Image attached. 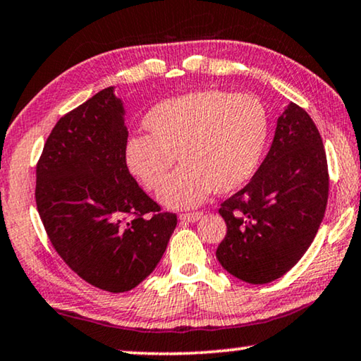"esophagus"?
<instances>
[{
  "mask_svg": "<svg viewBox=\"0 0 361 361\" xmlns=\"http://www.w3.org/2000/svg\"><path fill=\"white\" fill-rule=\"evenodd\" d=\"M202 217V212H191V214H180L181 222H197Z\"/></svg>",
  "mask_w": 361,
  "mask_h": 361,
  "instance_id": "1",
  "label": "esophagus"
}]
</instances>
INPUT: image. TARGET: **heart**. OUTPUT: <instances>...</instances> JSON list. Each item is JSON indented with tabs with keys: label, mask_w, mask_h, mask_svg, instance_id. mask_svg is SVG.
Here are the masks:
<instances>
[{
	"label": "heart",
	"mask_w": 361,
	"mask_h": 361,
	"mask_svg": "<svg viewBox=\"0 0 361 361\" xmlns=\"http://www.w3.org/2000/svg\"><path fill=\"white\" fill-rule=\"evenodd\" d=\"M142 125L149 136L128 141V169L157 192L178 157L183 166L160 195L171 209L197 206L212 191L240 190L259 165L269 136V115L257 97L217 89L159 102Z\"/></svg>",
	"instance_id": "b5f03b06"
}]
</instances>
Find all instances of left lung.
Returning <instances> with one entry per match:
<instances>
[{"mask_svg": "<svg viewBox=\"0 0 361 361\" xmlns=\"http://www.w3.org/2000/svg\"><path fill=\"white\" fill-rule=\"evenodd\" d=\"M329 196L326 150L314 121L288 104L264 162L243 190L220 204L227 235L217 259L248 283L287 274L313 243Z\"/></svg>", "mask_w": 361, "mask_h": 361, "instance_id": "8db88e82", "label": "left lung"}]
</instances>
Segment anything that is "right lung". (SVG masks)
I'll use <instances>...</instances> for the list:
<instances>
[{"label":"right lung","mask_w":361,"mask_h":361,"mask_svg":"<svg viewBox=\"0 0 361 361\" xmlns=\"http://www.w3.org/2000/svg\"><path fill=\"white\" fill-rule=\"evenodd\" d=\"M106 87L60 118L37 162L35 202L61 259L85 282L128 292L154 271L176 227L126 165L128 129Z\"/></svg>","instance_id":"obj_1"}]
</instances>
